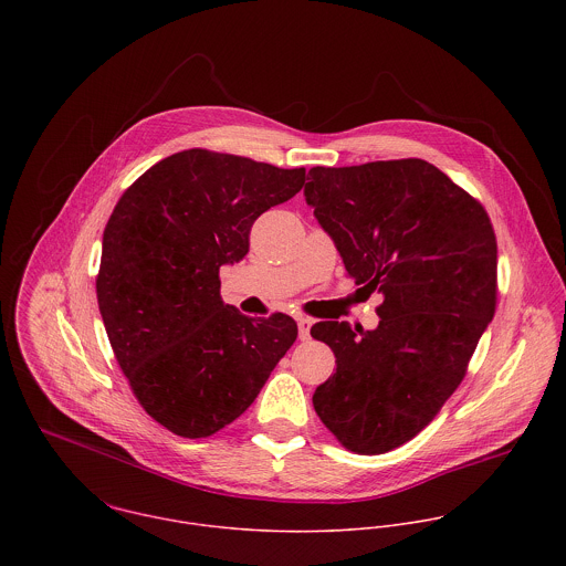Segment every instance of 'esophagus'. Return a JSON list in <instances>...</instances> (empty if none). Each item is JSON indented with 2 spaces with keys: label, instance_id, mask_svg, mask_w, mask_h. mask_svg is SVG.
<instances>
[{
  "label": "esophagus",
  "instance_id": "esophagus-1",
  "mask_svg": "<svg viewBox=\"0 0 566 566\" xmlns=\"http://www.w3.org/2000/svg\"><path fill=\"white\" fill-rule=\"evenodd\" d=\"M296 323H298V337H301V339H310L312 321H310V318H305V316H301V318H296Z\"/></svg>",
  "mask_w": 566,
  "mask_h": 566
}]
</instances>
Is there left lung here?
<instances>
[{
	"label": "left lung",
	"instance_id": "8db88e82",
	"mask_svg": "<svg viewBox=\"0 0 566 566\" xmlns=\"http://www.w3.org/2000/svg\"><path fill=\"white\" fill-rule=\"evenodd\" d=\"M305 200L357 285L379 290V326L318 323L335 373L314 392L350 451H392L424 429L467 375L496 303L484 207L422 159L312 167Z\"/></svg>",
	"mask_w": 566,
	"mask_h": 566
}]
</instances>
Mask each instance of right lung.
<instances>
[{
  "mask_svg": "<svg viewBox=\"0 0 566 566\" xmlns=\"http://www.w3.org/2000/svg\"><path fill=\"white\" fill-rule=\"evenodd\" d=\"M303 185L305 167L193 148L153 165L115 205L97 305L135 397L171 433L231 424L294 344L290 316L224 305L220 268L242 261L254 220Z\"/></svg>",
  "mask_w": 566,
  "mask_h": 566,
  "instance_id": "1",
  "label": "right lung"
}]
</instances>
